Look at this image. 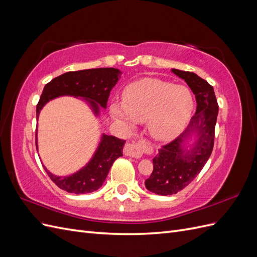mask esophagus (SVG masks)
Listing matches in <instances>:
<instances>
[{
	"mask_svg": "<svg viewBox=\"0 0 257 257\" xmlns=\"http://www.w3.org/2000/svg\"><path fill=\"white\" fill-rule=\"evenodd\" d=\"M143 153H144V143L143 142L128 143L125 145V147H124V154L127 155V157L139 159V158H142Z\"/></svg>",
	"mask_w": 257,
	"mask_h": 257,
	"instance_id": "34e87169",
	"label": "esophagus"
}]
</instances>
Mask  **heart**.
Returning a JSON list of instances; mask_svg holds the SVG:
<instances>
[{
	"instance_id": "1",
	"label": "heart",
	"mask_w": 257,
	"mask_h": 257,
	"mask_svg": "<svg viewBox=\"0 0 257 257\" xmlns=\"http://www.w3.org/2000/svg\"><path fill=\"white\" fill-rule=\"evenodd\" d=\"M193 108L192 93L186 87L144 78L124 90L122 104H112L111 114L114 120L127 126L146 121L153 138L168 141L184 128Z\"/></svg>"
}]
</instances>
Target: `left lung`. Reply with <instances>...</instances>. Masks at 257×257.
I'll return each instance as SVG.
<instances>
[{"instance_id":"8db88e82","label":"left lung","mask_w":257,"mask_h":257,"mask_svg":"<svg viewBox=\"0 0 257 257\" xmlns=\"http://www.w3.org/2000/svg\"><path fill=\"white\" fill-rule=\"evenodd\" d=\"M191 88L196 112L188 127L172 143L163 146L153 159V172L145 181L147 190L158 195H173L184 189L200 173L211 155L219 105L213 87L196 74L173 68Z\"/></svg>"}]
</instances>
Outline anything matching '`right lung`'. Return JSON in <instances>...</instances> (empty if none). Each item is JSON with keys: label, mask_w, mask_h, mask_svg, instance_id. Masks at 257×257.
Segmentation results:
<instances>
[{"label": "right lung", "mask_w": 257, "mask_h": 257, "mask_svg": "<svg viewBox=\"0 0 257 257\" xmlns=\"http://www.w3.org/2000/svg\"><path fill=\"white\" fill-rule=\"evenodd\" d=\"M118 68H91L83 71L68 72L52 79L45 85L36 106V119L43 107L49 100L63 95L81 97L92 108L95 115L99 114V106L106 108L110 91L121 78ZM125 141L114 136L102 135L96 151L88 164L73 175L59 177L45 168L51 180L60 189L68 193L87 194L98 190L103 185L113 162L122 157ZM36 149L37 130H36Z\"/></svg>", "instance_id": "obj_1"}]
</instances>
